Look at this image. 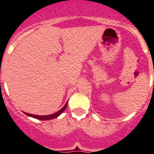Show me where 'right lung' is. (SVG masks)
I'll return each mask as SVG.
<instances>
[{
    "label": "right lung",
    "instance_id": "right-lung-1",
    "mask_svg": "<svg viewBox=\"0 0 154 154\" xmlns=\"http://www.w3.org/2000/svg\"><path fill=\"white\" fill-rule=\"evenodd\" d=\"M67 105H68V101L65 103V105L63 106L61 109H60L59 111H57V112L55 113H53V114H50V115H45V116H40V115H34V114H31V113H28V112H25V114L29 116V117H32L33 118H36V119H38V120H42V121H48V120H52V119H54V118H57V117L60 115L65 110L66 107H67Z\"/></svg>",
    "mask_w": 154,
    "mask_h": 154
}]
</instances>
